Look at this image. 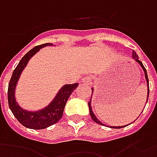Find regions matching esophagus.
I'll return each mask as SVG.
<instances>
[{"label":"esophagus","mask_w":157,"mask_h":157,"mask_svg":"<svg viewBox=\"0 0 157 157\" xmlns=\"http://www.w3.org/2000/svg\"><path fill=\"white\" fill-rule=\"evenodd\" d=\"M82 82L83 83H87V84H91L92 83V78H91L90 76H86L82 79Z\"/></svg>","instance_id":"1"}]
</instances>
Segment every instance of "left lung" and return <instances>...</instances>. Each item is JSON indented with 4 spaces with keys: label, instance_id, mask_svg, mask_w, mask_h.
<instances>
[{
    "label": "left lung",
    "instance_id": "1",
    "mask_svg": "<svg viewBox=\"0 0 157 157\" xmlns=\"http://www.w3.org/2000/svg\"><path fill=\"white\" fill-rule=\"evenodd\" d=\"M132 57H133V58L136 60V62H137L138 63H140V65L141 66V67L143 68V70H144V72H145V77H146V83H147V88H148V91H147V99L146 100H148V97H149V91H150V89H149V79H148V76H147V73H146V68H145V67H144V65H143V63H141V62L139 60V57H138V55L136 54V52H135V51H133L132 52ZM93 92H94V89H92V94ZM92 96V95H91ZM147 103V102H146ZM89 108H90V116H91V118H92V120L94 122H96V123H98V124H101V125H105V124H104L103 123H101L100 121L96 118V116L94 115V114L93 113V110H92V108H91V99H90V101L89 102ZM125 126V125H124ZM124 126H109L110 128H114V129H120V128H123V127Z\"/></svg>",
    "mask_w": 157,
    "mask_h": 157
}]
</instances>
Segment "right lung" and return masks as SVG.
Instances as JSON below:
<instances>
[{
  "label": "right lung",
  "mask_w": 157,
  "mask_h": 157,
  "mask_svg": "<svg viewBox=\"0 0 157 157\" xmlns=\"http://www.w3.org/2000/svg\"><path fill=\"white\" fill-rule=\"evenodd\" d=\"M52 45V43H44L42 45L36 46L24 55L23 58L21 59L17 66L13 71V74L11 75V80L8 85L7 98L9 107L11 109L12 114L21 124L29 129L42 130L56 124L63 116L65 105L69 96L78 85V83H76L73 84H66L63 86L52 102L46 108L38 111H27L18 105L15 99V89L21 72L24 67L27 66L29 59L33 55L36 53L43 47Z\"/></svg>",
  "instance_id": "right-lung-1"
}]
</instances>
